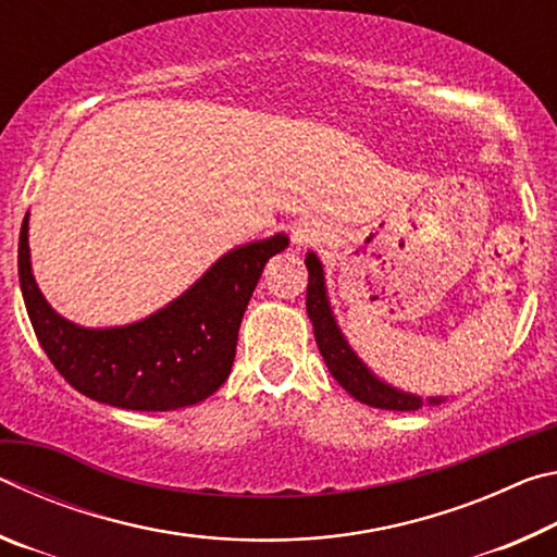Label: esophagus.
<instances>
[{
  "mask_svg": "<svg viewBox=\"0 0 557 557\" xmlns=\"http://www.w3.org/2000/svg\"><path fill=\"white\" fill-rule=\"evenodd\" d=\"M314 238V233L309 231V228H297L295 231V243H299V245H305V243H309Z\"/></svg>",
  "mask_w": 557,
  "mask_h": 557,
  "instance_id": "esophagus-1",
  "label": "esophagus"
}]
</instances>
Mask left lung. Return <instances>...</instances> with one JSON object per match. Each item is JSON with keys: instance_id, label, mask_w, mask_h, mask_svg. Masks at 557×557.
Masks as SVG:
<instances>
[{"instance_id": "obj_1", "label": "left lung", "mask_w": 557, "mask_h": 557, "mask_svg": "<svg viewBox=\"0 0 557 557\" xmlns=\"http://www.w3.org/2000/svg\"><path fill=\"white\" fill-rule=\"evenodd\" d=\"M305 265L309 270V285H307V314L312 319L314 338L319 346V354L324 356V363L329 373L334 375L338 385L354 395L358 403L371 405V408L381 410H418L422 405H440L445 398H428L422 400L420 395L405 393L400 388H393L391 383L381 381L369 366H366L358 354L346 342L342 329L336 324V317L332 312L326 295L324 282V268L314 252H307Z\"/></svg>"}]
</instances>
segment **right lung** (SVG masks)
Wrapping results in <instances>:
<instances>
[{"mask_svg":"<svg viewBox=\"0 0 557 557\" xmlns=\"http://www.w3.org/2000/svg\"><path fill=\"white\" fill-rule=\"evenodd\" d=\"M287 245L285 233L238 245L154 314L90 329L69 322L41 295L26 213L18 233V285L36 338L75 391L112 408L176 410L206 400L228 379L252 289L265 262Z\"/></svg>","mask_w":557,"mask_h":557,"instance_id":"obj_1","label":"right lung"}]
</instances>
